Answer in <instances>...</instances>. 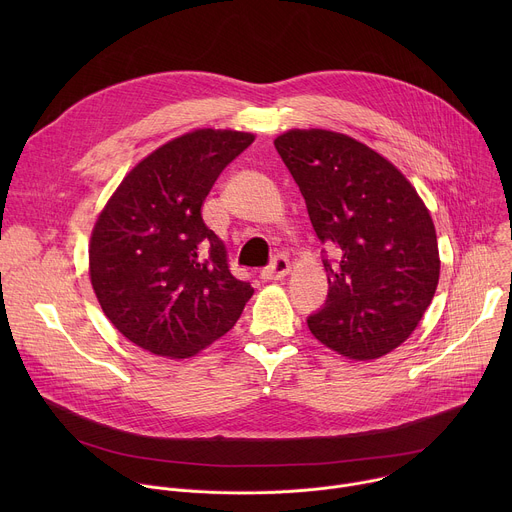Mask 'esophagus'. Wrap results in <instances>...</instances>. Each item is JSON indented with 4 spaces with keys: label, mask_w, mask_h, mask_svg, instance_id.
<instances>
[{
    "label": "esophagus",
    "mask_w": 512,
    "mask_h": 512,
    "mask_svg": "<svg viewBox=\"0 0 512 512\" xmlns=\"http://www.w3.org/2000/svg\"><path fill=\"white\" fill-rule=\"evenodd\" d=\"M289 271H291V265H289L287 257L277 255V257H273L271 265L261 273V277H263L265 281H269V279H281V277H285Z\"/></svg>",
    "instance_id": "1"
}]
</instances>
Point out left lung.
I'll return each instance as SVG.
<instances>
[{
  "label": "left lung",
  "instance_id": "1",
  "mask_svg": "<svg viewBox=\"0 0 512 512\" xmlns=\"http://www.w3.org/2000/svg\"><path fill=\"white\" fill-rule=\"evenodd\" d=\"M275 150L338 259H324L328 300L308 318L324 346L375 360L417 328L440 281L431 214L401 174L362 141L330 129H289Z\"/></svg>",
  "mask_w": 512,
  "mask_h": 512
}]
</instances>
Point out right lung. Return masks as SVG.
Listing matches in <instances>:
<instances>
[{
    "mask_svg": "<svg viewBox=\"0 0 512 512\" xmlns=\"http://www.w3.org/2000/svg\"><path fill=\"white\" fill-rule=\"evenodd\" d=\"M255 135L194 129L135 164L99 212L89 275L103 314L133 344L190 358L225 336L253 287L202 221L214 180Z\"/></svg>",
    "mask_w": 512,
    "mask_h": 512,
    "instance_id": "add662e5",
    "label": "right lung"
}]
</instances>
